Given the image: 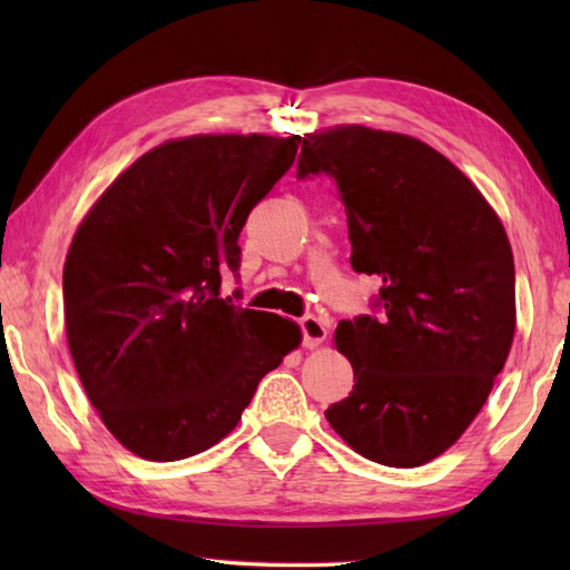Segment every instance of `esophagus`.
<instances>
[{
    "label": "esophagus",
    "mask_w": 570,
    "mask_h": 570,
    "mask_svg": "<svg viewBox=\"0 0 570 570\" xmlns=\"http://www.w3.org/2000/svg\"><path fill=\"white\" fill-rule=\"evenodd\" d=\"M301 325V333H304V345L306 347H318L325 337H328V328H325L323 318L313 316V313H308V316H304L298 321Z\"/></svg>",
    "instance_id": "34e87169"
}]
</instances>
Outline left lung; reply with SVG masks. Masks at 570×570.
I'll return each instance as SVG.
<instances>
[{
	"label": "left lung",
	"instance_id": "obj_1",
	"mask_svg": "<svg viewBox=\"0 0 570 570\" xmlns=\"http://www.w3.org/2000/svg\"><path fill=\"white\" fill-rule=\"evenodd\" d=\"M296 176L335 180L350 264L382 284L372 313L337 323L355 386L325 419L374 463H429L478 416L510 355L514 259L500 217L443 154L394 131L306 135Z\"/></svg>",
	"mask_w": 570,
	"mask_h": 570
}]
</instances>
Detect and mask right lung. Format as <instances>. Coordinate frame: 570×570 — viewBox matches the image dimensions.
Instances as JSON below:
<instances>
[{
  "label": "right lung",
  "mask_w": 570,
  "mask_h": 570,
  "mask_svg": "<svg viewBox=\"0 0 570 570\" xmlns=\"http://www.w3.org/2000/svg\"><path fill=\"white\" fill-rule=\"evenodd\" d=\"M301 137L200 135L147 151L78 227L66 331L90 404L131 453L190 458L237 426L298 325L223 298L239 233L292 168Z\"/></svg>",
  "instance_id": "right-lung-1"
}]
</instances>
